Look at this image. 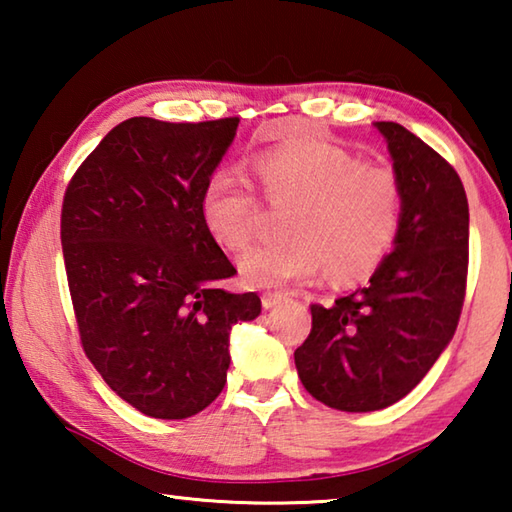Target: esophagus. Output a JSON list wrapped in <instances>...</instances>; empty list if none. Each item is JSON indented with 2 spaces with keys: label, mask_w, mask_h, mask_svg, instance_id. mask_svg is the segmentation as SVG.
Wrapping results in <instances>:
<instances>
[{
  "label": "esophagus",
  "mask_w": 512,
  "mask_h": 512,
  "mask_svg": "<svg viewBox=\"0 0 512 512\" xmlns=\"http://www.w3.org/2000/svg\"><path fill=\"white\" fill-rule=\"evenodd\" d=\"M282 300H284V293H280V291H266V293H262L264 309H271L275 305H280Z\"/></svg>",
  "instance_id": "34e87169"
}]
</instances>
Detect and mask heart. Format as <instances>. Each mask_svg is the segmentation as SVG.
Here are the masks:
<instances>
[{
  "label": "heart",
  "mask_w": 512,
  "mask_h": 512,
  "mask_svg": "<svg viewBox=\"0 0 512 512\" xmlns=\"http://www.w3.org/2000/svg\"><path fill=\"white\" fill-rule=\"evenodd\" d=\"M257 176L271 207H291L284 244L257 246L239 259L248 287L275 289L325 268L327 280L354 282L384 262L402 223V185L384 164H363L329 144L264 153ZM203 223L216 244L244 250L264 207L237 171H216L201 196Z\"/></svg>",
  "instance_id": "heart-1"
}]
</instances>
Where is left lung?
Returning <instances> with one entry per match:
<instances>
[{
    "label": "left lung",
    "mask_w": 512,
    "mask_h": 512,
    "mask_svg": "<svg viewBox=\"0 0 512 512\" xmlns=\"http://www.w3.org/2000/svg\"><path fill=\"white\" fill-rule=\"evenodd\" d=\"M402 185L395 250L366 287L311 305V332L293 352L302 386L329 409L379 411L409 395L461 318L470 210L456 169L395 121H377Z\"/></svg>",
    "instance_id": "obj_1"
}]
</instances>
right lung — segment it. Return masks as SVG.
<instances>
[{
  "mask_svg": "<svg viewBox=\"0 0 512 512\" xmlns=\"http://www.w3.org/2000/svg\"><path fill=\"white\" fill-rule=\"evenodd\" d=\"M239 117H131L69 180L60 212L81 345L121 400L183 420L223 391L230 329L262 311L257 293L219 287L237 268L207 232L205 183Z\"/></svg>",
  "mask_w": 512,
  "mask_h": 512,
  "instance_id": "obj_1",
  "label": "right lung"
}]
</instances>
